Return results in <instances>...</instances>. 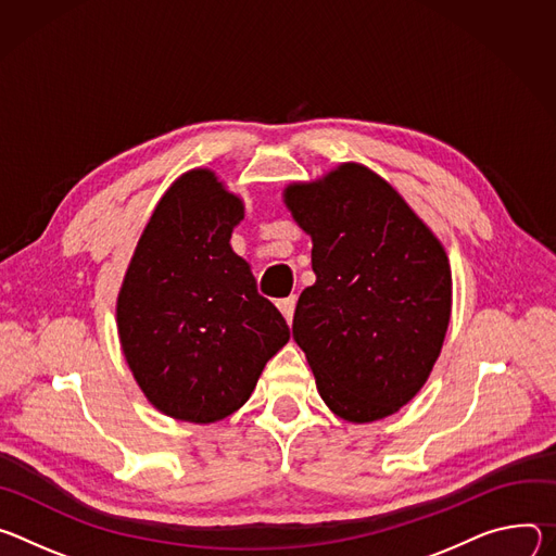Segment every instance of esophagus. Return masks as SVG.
Returning <instances> with one entry per match:
<instances>
[{"instance_id": "1", "label": "esophagus", "mask_w": 556, "mask_h": 556, "mask_svg": "<svg viewBox=\"0 0 556 556\" xmlns=\"http://www.w3.org/2000/svg\"><path fill=\"white\" fill-rule=\"evenodd\" d=\"M276 304H278L280 314L285 316V320H287V323H291V320H293V312H295V295L282 298V300H278Z\"/></svg>"}]
</instances>
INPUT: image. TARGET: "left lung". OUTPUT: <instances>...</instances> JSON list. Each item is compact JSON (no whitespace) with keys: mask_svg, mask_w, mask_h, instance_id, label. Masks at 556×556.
<instances>
[{"mask_svg":"<svg viewBox=\"0 0 556 556\" xmlns=\"http://www.w3.org/2000/svg\"><path fill=\"white\" fill-rule=\"evenodd\" d=\"M285 203L312 236L316 285L300 293L293 340L325 404L364 424L424 387L451 320L444 247L371 169L340 165Z\"/></svg>","mask_w":556,"mask_h":556,"instance_id":"8db88e82","label":"left lung"}]
</instances>
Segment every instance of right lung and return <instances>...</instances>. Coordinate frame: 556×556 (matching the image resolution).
I'll return each mask as SVG.
<instances>
[{
    "label": "right lung",
    "mask_w": 556,
    "mask_h": 556,
    "mask_svg": "<svg viewBox=\"0 0 556 556\" xmlns=\"http://www.w3.org/2000/svg\"><path fill=\"white\" fill-rule=\"evenodd\" d=\"M242 203L210 169L156 205L118 291L116 325L135 380L165 415L212 424L238 410L289 340L276 306L231 252Z\"/></svg>",
    "instance_id": "add662e5"
}]
</instances>
